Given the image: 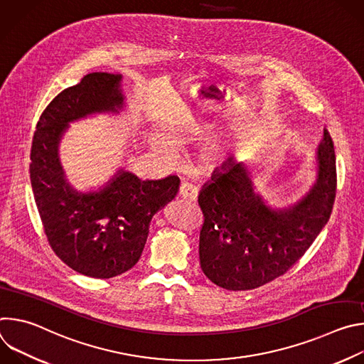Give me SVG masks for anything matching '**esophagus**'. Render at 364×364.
<instances>
[{
    "instance_id": "obj_1",
    "label": "esophagus",
    "mask_w": 364,
    "mask_h": 364,
    "mask_svg": "<svg viewBox=\"0 0 364 364\" xmlns=\"http://www.w3.org/2000/svg\"><path fill=\"white\" fill-rule=\"evenodd\" d=\"M178 196L187 201H196L197 200V196H198V188L188 183V181H184L181 186H180V190H178Z\"/></svg>"
}]
</instances>
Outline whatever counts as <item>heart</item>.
Instances as JSON below:
<instances>
[{
    "mask_svg": "<svg viewBox=\"0 0 364 364\" xmlns=\"http://www.w3.org/2000/svg\"><path fill=\"white\" fill-rule=\"evenodd\" d=\"M152 141H154V145H157L159 148H163V149H166V151L173 149V148L176 146V144H177L176 135H174L173 132H170V131L157 132V134L154 135Z\"/></svg>",
    "mask_w": 364,
    "mask_h": 364,
    "instance_id": "b5f03b06",
    "label": "heart"
}]
</instances>
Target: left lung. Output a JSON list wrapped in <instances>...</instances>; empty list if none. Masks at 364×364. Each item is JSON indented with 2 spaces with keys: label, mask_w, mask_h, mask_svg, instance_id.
Returning a JSON list of instances; mask_svg holds the SVG:
<instances>
[{
  "label": "left lung",
  "mask_w": 364,
  "mask_h": 364,
  "mask_svg": "<svg viewBox=\"0 0 364 364\" xmlns=\"http://www.w3.org/2000/svg\"><path fill=\"white\" fill-rule=\"evenodd\" d=\"M317 178L287 207H271L255 191L249 168L229 157L200 194L204 223L200 267L229 291L262 287L284 275L327 225L336 198L334 144L327 129L317 146Z\"/></svg>",
  "instance_id": "1"
}]
</instances>
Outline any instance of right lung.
<instances>
[{"label":"right lung","instance_id":"obj_1","mask_svg":"<svg viewBox=\"0 0 364 364\" xmlns=\"http://www.w3.org/2000/svg\"><path fill=\"white\" fill-rule=\"evenodd\" d=\"M122 75L95 72L65 89L40 117L33 136L30 180L53 252L73 271L112 278L131 269L144 250L152 216L177 194L180 178L141 180L119 168L97 190L79 191L66 178L59 144L70 122L125 107Z\"/></svg>","mask_w":364,"mask_h":364}]
</instances>
